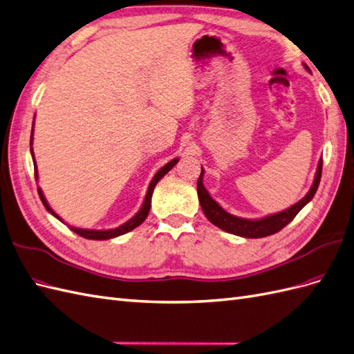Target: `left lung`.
<instances>
[{
	"mask_svg": "<svg viewBox=\"0 0 354 354\" xmlns=\"http://www.w3.org/2000/svg\"><path fill=\"white\" fill-rule=\"evenodd\" d=\"M322 165H323V160L320 159L316 177H314V183L307 195H305L301 201H298L295 205H292L290 208L284 209V212L259 218V221H248V218H241V217L226 213L225 209L208 195L207 189L203 185L204 169H201V176L196 183L201 208H203V212L209 222L229 234L240 235L244 238H262V236L272 235L275 232L281 231L286 225H289L295 218V216L298 214L301 209L313 199L314 194L317 192V187L322 178Z\"/></svg>",
	"mask_w": 354,
	"mask_h": 354,
	"instance_id": "obj_1",
	"label": "left lung"
}]
</instances>
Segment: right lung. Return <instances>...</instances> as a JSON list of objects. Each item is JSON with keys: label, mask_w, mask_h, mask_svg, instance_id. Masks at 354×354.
<instances>
[{"label": "right lung", "mask_w": 354, "mask_h": 354, "mask_svg": "<svg viewBox=\"0 0 354 354\" xmlns=\"http://www.w3.org/2000/svg\"><path fill=\"white\" fill-rule=\"evenodd\" d=\"M32 128H34V127H32ZM32 131H34V129H32ZM31 145H32V133H31ZM31 155H32V160H34L32 147H31ZM177 162H178V159L169 160L167 165H164V167H162V168L158 171V173H156L155 177H153V180L150 181V186H149V190H147L146 199H145V203H142V207L140 208V212H138L136 216H133L132 218H129V221H128L127 223L120 225L119 227L107 229V231H93V229H80V227H73V226H71V231H74L75 234L83 236V238H88V240H110V238H116V236H119V235H123V234H127V232L132 231V229H136L137 226H140L142 222L146 221V217H147V214H149V212H150L151 195H153V189H155V186L158 185V181H159L162 177H164V176L168 173V171L177 164ZM34 171H35V180H37V177H38V176H37V165H34ZM38 195H40L41 203H43V205L46 207L47 212H49L50 214H53L56 218H59V221H61V217L53 212V209L49 207V204H47V201H46V198H44V195H43L40 187H38Z\"/></svg>", "instance_id": "add662e5"}]
</instances>
